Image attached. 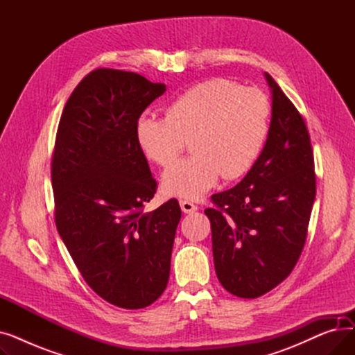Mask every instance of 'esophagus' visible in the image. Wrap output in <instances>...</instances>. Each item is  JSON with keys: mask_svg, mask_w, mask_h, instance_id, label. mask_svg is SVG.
<instances>
[{"mask_svg": "<svg viewBox=\"0 0 355 355\" xmlns=\"http://www.w3.org/2000/svg\"><path fill=\"white\" fill-rule=\"evenodd\" d=\"M180 206H181V210L184 213H194L197 210V206H194L193 202H190L187 200H181L180 201Z\"/></svg>", "mask_w": 355, "mask_h": 355, "instance_id": "esophagus-1", "label": "esophagus"}]
</instances>
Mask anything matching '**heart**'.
Returning <instances> with one entry per match:
<instances>
[{
	"label": "heart",
	"instance_id": "heart-1",
	"mask_svg": "<svg viewBox=\"0 0 355 355\" xmlns=\"http://www.w3.org/2000/svg\"><path fill=\"white\" fill-rule=\"evenodd\" d=\"M270 106L265 93L240 87L227 79L194 85L173 101L165 118L141 115L135 139L146 159L170 166L191 144V155L162 175L166 196L197 200L211 190L220 177H243L265 146Z\"/></svg>",
	"mask_w": 355,
	"mask_h": 355
}]
</instances>
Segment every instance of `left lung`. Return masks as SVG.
I'll return each instance as SVG.
<instances>
[{
	"mask_svg": "<svg viewBox=\"0 0 355 355\" xmlns=\"http://www.w3.org/2000/svg\"><path fill=\"white\" fill-rule=\"evenodd\" d=\"M272 119L266 144L236 187L211 196L220 284L239 297H259L284 282L305 246L316 193L313 151L302 115L269 73Z\"/></svg>",
	"mask_w": 355,
	"mask_h": 355,
	"instance_id": "obj_1",
	"label": "left lung"
}]
</instances>
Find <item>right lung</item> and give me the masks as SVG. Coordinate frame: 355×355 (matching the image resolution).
<instances>
[{"label":"right lung","instance_id":"right-lung-1","mask_svg":"<svg viewBox=\"0 0 355 355\" xmlns=\"http://www.w3.org/2000/svg\"><path fill=\"white\" fill-rule=\"evenodd\" d=\"M165 92L134 71L96 69L70 95L51 158L55 227L86 284L112 305L139 309L166 288L181 209L145 213L157 191L135 122Z\"/></svg>","mask_w":355,"mask_h":355}]
</instances>
